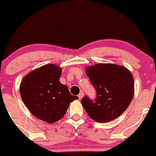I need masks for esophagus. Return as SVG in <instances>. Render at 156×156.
<instances>
[{"label":"esophagus","mask_w":156,"mask_h":156,"mask_svg":"<svg viewBox=\"0 0 156 156\" xmlns=\"http://www.w3.org/2000/svg\"><path fill=\"white\" fill-rule=\"evenodd\" d=\"M83 97V92H80V93L78 94V98H79V99H82Z\"/></svg>","instance_id":"obj_1"}]
</instances>
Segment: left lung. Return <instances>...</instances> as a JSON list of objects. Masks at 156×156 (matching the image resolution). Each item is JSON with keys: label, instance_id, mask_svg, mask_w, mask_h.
I'll return each instance as SVG.
<instances>
[{"label": "left lung", "instance_id": "left-lung-1", "mask_svg": "<svg viewBox=\"0 0 156 156\" xmlns=\"http://www.w3.org/2000/svg\"><path fill=\"white\" fill-rule=\"evenodd\" d=\"M86 74L96 90L97 97L83 98L81 104L96 122H107L122 115L131 102L134 81L124 66L100 63L86 69Z\"/></svg>", "mask_w": 156, "mask_h": 156}]
</instances>
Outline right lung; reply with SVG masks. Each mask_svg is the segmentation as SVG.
Listing matches in <instances>:
<instances>
[{"label":"right lung","instance_id":"1","mask_svg":"<svg viewBox=\"0 0 156 156\" xmlns=\"http://www.w3.org/2000/svg\"><path fill=\"white\" fill-rule=\"evenodd\" d=\"M61 74L58 66L45 65L30 72L20 84V95L27 108L37 119L48 123L61 119L70 102L78 98L60 83Z\"/></svg>","mask_w":156,"mask_h":156}]
</instances>
